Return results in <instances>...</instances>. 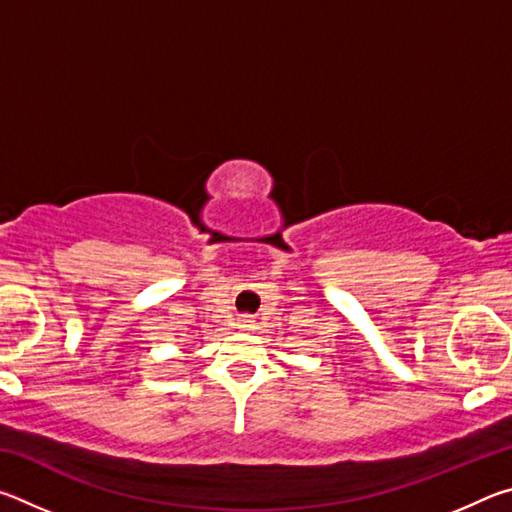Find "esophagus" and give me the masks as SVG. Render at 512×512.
<instances>
[{"label": "esophagus", "mask_w": 512, "mask_h": 512, "mask_svg": "<svg viewBox=\"0 0 512 512\" xmlns=\"http://www.w3.org/2000/svg\"><path fill=\"white\" fill-rule=\"evenodd\" d=\"M244 323H250V320H248V318H246V320H244Z\"/></svg>", "instance_id": "1"}]
</instances>
